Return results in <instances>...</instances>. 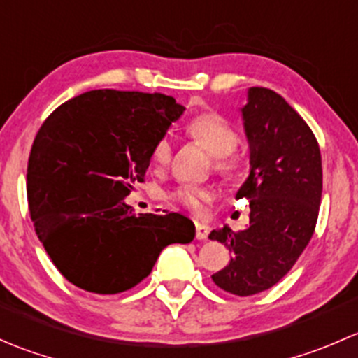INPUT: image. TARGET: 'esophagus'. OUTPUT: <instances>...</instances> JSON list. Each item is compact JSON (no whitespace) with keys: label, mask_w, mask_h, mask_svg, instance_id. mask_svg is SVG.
<instances>
[{"label":"esophagus","mask_w":358,"mask_h":358,"mask_svg":"<svg viewBox=\"0 0 358 358\" xmlns=\"http://www.w3.org/2000/svg\"><path fill=\"white\" fill-rule=\"evenodd\" d=\"M209 236V227L206 223H196V237L199 241L208 239Z\"/></svg>","instance_id":"34e87169"}]
</instances>
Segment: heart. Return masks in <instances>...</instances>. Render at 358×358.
<instances>
[{"label":"heart","instance_id":"heart-1","mask_svg":"<svg viewBox=\"0 0 358 358\" xmlns=\"http://www.w3.org/2000/svg\"><path fill=\"white\" fill-rule=\"evenodd\" d=\"M185 133L213 157V166L220 175L229 178L241 171V159L234 154L239 143V133L223 115L216 112H204L196 115L187 122ZM169 157H171V145L168 138H161L152 149L154 162L162 166L169 161ZM169 197L192 211H199L208 199V192L197 185H180Z\"/></svg>","mask_w":358,"mask_h":358}]
</instances>
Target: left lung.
Segmentation results:
<instances>
[{
    "mask_svg": "<svg viewBox=\"0 0 358 358\" xmlns=\"http://www.w3.org/2000/svg\"><path fill=\"white\" fill-rule=\"evenodd\" d=\"M249 143V176L236 197L249 199V225L213 230L232 252L213 282L237 296L270 289L310 243L322 197V159L315 135L279 93L248 90L241 109Z\"/></svg>",
    "mask_w": 358,
    "mask_h": 358,
    "instance_id": "1",
    "label": "left lung"
}]
</instances>
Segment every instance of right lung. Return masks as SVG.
I'll list each match as a JSON object with an SVG mask.
<instances>
[{
	"mask_svg": "<svg viewBox=\"0 0 358 358\" xmlns=\"http://www.w3.org/2000/svg\"><path fill=\"white\" fill-rule=\"evenodd\" d=\"M183 110L161 93L93 90L43 122L27 164L29 211L69 282L96 294L128 291L152 272L168 244L196 237L187 216H136L124 202Z\"/></svg>",
	"mask_w": 358,
	"mask_h": 358,
	"instance_id": "right-lung-1",
	"label": "right lung"
}]
</instances>
